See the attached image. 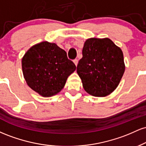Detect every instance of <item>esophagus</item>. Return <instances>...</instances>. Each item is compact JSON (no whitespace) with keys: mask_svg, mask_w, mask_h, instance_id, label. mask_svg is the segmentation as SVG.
<instances>
[{"mask_svg":"<svg viewBox=\"0 0 146 146\" xmlns=\"http://www.w3.org/2000/svg\"><path fill=\"white\" fill-rule=\"evenodd\" d=\"M73 62H74L75 66H77V65H78V59H75L74 60H73Z\"/></svg>","mask_w":146,"mask_h":146,"instance_id":"1","label":"esophagus"}]
</instances>
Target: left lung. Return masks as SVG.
I'll use <instances>...</instances> for the list:
<instances>
[{"label": "left lung", "instance_id": "1", "mask_svg": "<svg viewBox=\"0 0 146 146\" xmlns=\"http://www.w3.org/2000/svg\"><path fill=\"white\" fill-rule=\"evenodd\" d=\"M82 56L77 66V73L84 90L95 97L110 94L125 71L121 48L109 38H90L85 42Z\"/></svg>", "mask_w": 146, "mask_h": 146}]
</instances>
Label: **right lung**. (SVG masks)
<instances>
[{"label":"right lung","instance_id":"add662e5","mask_svg":"<svg viewBox=\"0 0 146 146\" xmlns=\"http://www.w3.org/2000/svg\"><path fill=\"white\" fill-rule=\"evenodd\" d=\"M22 68L28 86L43 97L59 93L76 69L64 50L48 42L30 48L22 60Z\"/></svg>","mask_w":146,"mask_h":146}]
</instances>
